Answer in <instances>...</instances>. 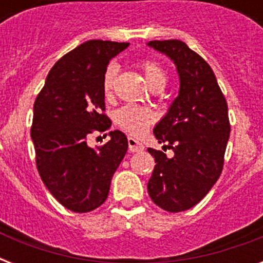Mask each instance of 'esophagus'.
<instances>
[{"label":"esophagus","instance_id":"34e87169","mask_svg":"<svg viewBox=\"0 0 263 263\" xmlns=\"http://www.w3.org/2000/svg\"><path fill=\"white\" fill-rule=\"evenodd\" d=\"M128 148H129V152L132 153H139L144 150V144L142 143V142H139L138 139H135V138L129 136V138H128Z\"/></svg>","mask_w":263,"mask_h":263}]
</instances>
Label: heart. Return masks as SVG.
<instances>
[{
    "mask_svg": "<svg viewBox=\"0 0 263 263\" xmlns=\"http://www.w3.org/2000/svg\"><path fill=\"white\" fill-rule=\"evenodd\" d=\"M140 67L143 69L144 78L147 80L150 87H165L166 72L160 64L154 63V61H143ZM116 71H117V68H116L115 64H110L103 73L102 87L103 92L106 95L110 94L111 88H113ZM152 121L153 113L146 107L127 105V106H123L116 111V123L132 135H140L152 124Z\"/></svg>",
    "mask_w": 263,
    "mask_h": 263,
    "instance_id": "b5f03b06",
    "label": "heart"
}]
</instances>
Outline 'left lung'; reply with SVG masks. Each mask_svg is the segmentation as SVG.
<instances>
[{
	"label": "left lung",
	"mask_w": 263,
	"mask_h": 263,
	"mask_svg": "<svg viewBox=\"0 0 263 263\" xmlns=\"http://www.w3.org/2000/svg\"><path fill=\"white\" fill-rule=\"evenodd\" d=\"M147 46L173 61L180 82L179 94L153 131L173 157L147 148L156 161L147 191L161 209L184 212L203 199L220 177L231 132L228 105L210 65L185 43L152 41Z\"/></svg>",
	"instance_id": "left-lung-1"
}]
</instances>
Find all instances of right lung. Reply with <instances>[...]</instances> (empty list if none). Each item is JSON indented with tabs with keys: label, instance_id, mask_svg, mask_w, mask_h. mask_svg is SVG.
<instances>
[{
	"label": "right lung",
	"instance_id": "add662e5",
	"mask_svg": "<svg viewBox=\"0 0 263 263\" xmlns=\"http://www.w3.org/2000/svg\"><path fill=\"white\" fill-rule=\"evenodd\" d=\"M129 43L87 41L57 61L34 103L31 139L36 166L50 194L75 213H87L106 200L111 177L128 148L127 136L110 131V140L90 147L87 135L105 132L102 80L109 61Z\"/></svg>",
	"mask_w": 263,
	"mask_h": 263
}]
</instances>
